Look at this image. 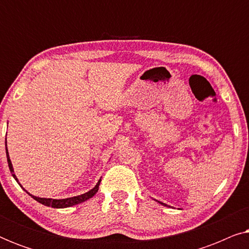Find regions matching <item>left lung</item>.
<instances>
[{
  "mask_svg": "<svg viewBox=\"0 0 249 249\" xmlns=\"http://www.w3.org/2000/svg\"><path fill=\"white\" fill-rule=\"evenodd\" d=\"M159 203H161V202H159ZM162 205H164V206H166V204H164V203H161Z\"/></svg>",
  "mask_w": 249,
  "mask_h": 249,
  "instance_id": "8db88e82",
  "label": "left lung"
}]
</instances>
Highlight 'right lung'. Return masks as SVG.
I'll list each match as a JSON object with an SVG mask.
<instances>
[{
  "label": "right lung",
  "mask_w": 249,
  "mask_h": 249,
  "mask_svg": "<svg viewBox=\"0 0 249 249\" xmlns=\"http://www.w3.org/2000/svg\"><path fill=\"white\" fill-rule=\"evenodd\" d=\"M5 141H6V138H5ZM5 146H6V142H5ZM5 151H6V159H8V164H9V169H10V171H11L13 178H15V179L17 180V182L19 183V180H18V178H17V177H16V175H15V171H13V166H12L11 160H10V158H9V152H8V148H5ZM100 183H101V179L98 180V182L96 183V186H95L93 189H90L89 192L85 193V194H83V195L74 196V197H69V198H63V199L42 198V197L34 196V195H32V194H29L28 192H27V190H26L25 188H23V187H22L21 185H20V183H19V185L21 186V188H22L23 190H25V192H26L27 194H29V195L32 196L34 199L37 200V202L40 203V204H43V205H45V206H50V207H54V209H64V207H70V206L77 205V204H80V203L85 202V200H87V199L91 198V197H93V196L95 195V194H96V193L98 192V186H100Z\"/></svg>",
  "instance_id": "add662e5"
}]
</instances>
